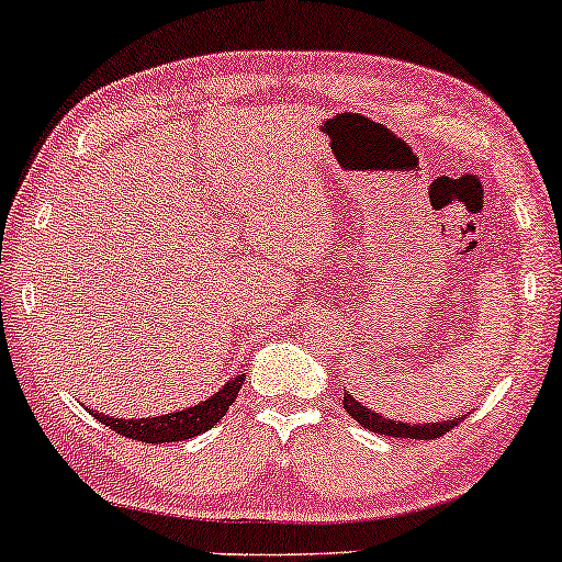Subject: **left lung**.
I'll list each match as a JSON object with an SVG mask.
<instances>
[{
	"label": "left lung",
	"mask_w": 562,
	"mask_h": 562,
	"mask_svg": "<svg viewBox=\"0 0 562 562\" xmlns=\"http://www.w3.org/2000/svg\"><path fill=\"white\" fill-rule=\"evenodd\" d=\"M344 408L349 412L351 419L359 422V425L372 429V432L378 435H387V438L435 440V438H442V435L450 432L453 427H459V422H463V417H459L450 422H432V425H406V422H393L387 417H380L375 412H370V408L351 398L349 393H344Z\"/></svg>",
	"instance_id": "8db88e82"
}]
</instances>
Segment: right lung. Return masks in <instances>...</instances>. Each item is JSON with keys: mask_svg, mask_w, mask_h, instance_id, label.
<instances>
[{"mask_svg": "<svg viewBox=\"0 0 562 562\" xmlns=\"http://www.w3.org/2000/svg\"><path fill=\"white\" fill-rule=\"evenodd\" d=\"M245 383V375L232 378L221 387L218 393H213L207 401H200L198 406L182 408L177 414H164V417L154 419H112L106 414H93L101 425L114 429L122 438H133L140 442H179L190 440L195 435L211 429L216 422L228 412V406L234 404L239 396V387Z\"/></svg>", "mask_w": 562, "mask_h": 562, "instance_id": "right-lung-1", "label": "right lung"}]
</instances>
